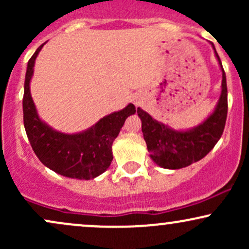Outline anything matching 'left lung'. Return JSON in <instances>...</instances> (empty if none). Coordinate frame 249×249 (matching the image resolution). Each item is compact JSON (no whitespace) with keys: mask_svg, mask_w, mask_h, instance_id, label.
Wrapping results in <instances>:
<instances>
[{"mask_svg":"<svg viewBox=\"0 0 249 249\" xmlns=\"http://www.w3.org/2000/svg\"><path fill=\"white\" fill-rule=\"evenodd\" d=\"M212 47L222 72L221 93L213 112L205 121L186 130H176L154 119L142 108H137L151 159L162 168L178 170L199 161L215 146L224 132L227 118V84L221 61L213 44Z\"/></svg>","mask_w":249,"mask_h":249,"instance_id":"obj_1","label":"left lung"}]
</instances>
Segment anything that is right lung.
Wrapping results in <instances>:
<instances>
[{
  "label": "right lung",
  "instance_id": "1",
  "mask_svg": "<svg viewBox=\"0 0 249 249\" xmlns=\"http://www.w3.org/2000/svg\"><path fill=\"white\" fill-rule=\"evenodd\" d=\"M41 47L28 62L24 81L23 122L31 147L44 166L63 177L90 180L104 173L112 161V144L128 116L136 107L127 104L122 110L103 117L96 124L76 133L57 131L38 116L30 93V82Z\"/></svg>",
  "mask_w": 249,
  "mask_h": 249
}]
</instances>
